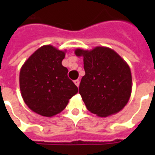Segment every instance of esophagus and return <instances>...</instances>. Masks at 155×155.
<instances>
[{"mask_svg":"<svg viewBox=\"0 0 155 155\" xmlns=\"http://www.w3.org/2000/svg\"><path fill=\"white\" fill-rule=\"evenodd\" d=\"M74 83L75 84V85H76L77 87L80 85V81H79V80H75V81H74Z\"/></svg>","mask_w":155,"mask_h":155,"instance_id":"34e87169","label":"esophagus"}]
</instances>
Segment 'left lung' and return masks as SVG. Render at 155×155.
Segmentation results:
<instances>
[{"mask_svg":"<svg viewBox=\"0 0 155 155\" xmlns=\"http://www.w3.org/2000/svg\"><path fill=\"white\" fill-rule=\"evenodd\" d=\"M84 57L85 74L79 93L91 113L106 117L121 110L130 100L132 77L129 65L115 51L106 47L75 51Z\"/></svg>","mask_w":155,"mask_h":155,"instance_id":"1","label":"left lung"}]
</instances>
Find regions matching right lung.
I'll return each mask as SVG.
<instances>
[{
    "mask_svg": "<svg viewBox=\"0 0 155 155\" xmlns=\"http://www.w3.org/2000/svg\"><path fill=\"white\" fill-rule=\"evenodd\" d=\"M64 51L44 45L31 55L20 72V88L25 103L42 116L61 113L78 92L61 62Z\"/></svg>",
    "mask_w": 155,
    "mask_h": 155,
    "instance_id": "right-lung-1",
    "label": "right lung"
}]
</instances>
